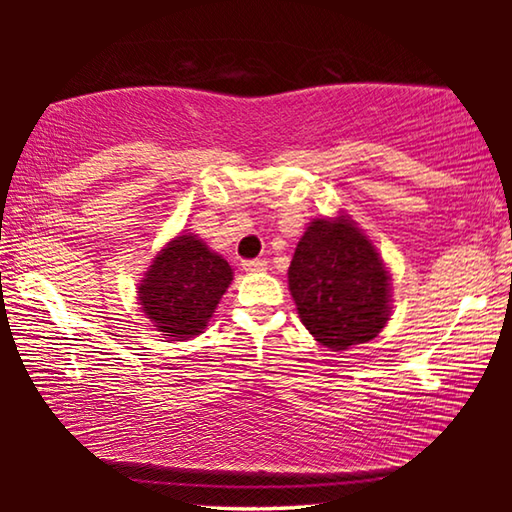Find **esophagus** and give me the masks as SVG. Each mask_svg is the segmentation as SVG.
Listing matches in <instances>:
<instances>
[{"label": "esophagus", "instance_id": "34e87169", "mask_svg": "<svg viewBox=\"0 0 512 512\" xmlns=\"http://www.w3.org/2000/svg\"><path fill=\"white\" fill-rule=\"evenodd\" d=\"M241 268H244L246 273H259V271H266V262L264 259H244V262H241Z\"/></svg>", "mask_w": 512, "mask_h": 512}]
</instances>
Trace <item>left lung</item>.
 I'll return each mask as SVG.
<instances>
[{
	"label": "left lung",
	"mask_w": 512,
	"mask_h": 512,
	"mask_svg": "<svg viewBox=\"0 0 512 512\" xmlns=\"http://www.w3.org/2000/svg\"><path fill=\"white\" fill-rule=\"evenodd\" d=\"M289 289L302 325L329 350L375 339L391 311L384 262L350 219L309 225L291 259Z\"/></svg>",
	"instance_id": "1"
}]
</instances>
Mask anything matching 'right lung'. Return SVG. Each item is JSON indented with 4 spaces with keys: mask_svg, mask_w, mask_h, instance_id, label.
Instances as JSON below:
<instances>
[{
    "mask_svg": "<svg viewBox=\"0 0 512 512\" xmlns=\"http://www.w3.org/2000/svg\"><path fill=\"white\" fill-rule=\"evenodd\" d=\"M232 282V268L196 235H180L153 259L140 284L146 318L176 341L201 334Z\"/></svg>",
    "mask_w": 512,
    "mask_h": 512,
    "instance_id": "1",
    "label": "right lung"
}]
</instances>
